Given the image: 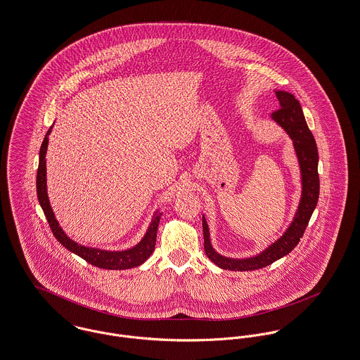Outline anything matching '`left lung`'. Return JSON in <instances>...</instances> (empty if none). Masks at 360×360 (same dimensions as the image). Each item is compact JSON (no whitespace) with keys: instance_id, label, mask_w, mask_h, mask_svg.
<instances>
[{"instance_id":"obj_1","label":"left lung","mask_w":360,"mask_h":360,"mask_svg":"<svg viewBox=\"0 0 360 360\" xmlns=\"http://www.w3.org/2000/svg\"><path fill=\"white\" fill-rule=\"evenodd\" d=\"M279 101V110L273 112V119L293 139V145L299 158L300 169H302V182H303V194L300 200L299 210L295 215V219L286 233L270 245L260 255L249 259H230L217 253L211 247L208 224L202 217V233H204V250L211 262L223 270L231 271H250L263 269L278 259L283 257L292 249L295 248L300 238L304 234L307 224L311 219V215L316 207L319 197V174H318V148L316 142L307 126L304 115L302 111L300 103L295 98L293 94L288 91L276 93Z\"/></svg>"}]
</instances>
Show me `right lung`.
Instances as JSON below:
<instances>
[{
  "label": "right lung",
  "instance_id": "1",
  "mask_svg": "<svg viewBox=\"0 0 360 360\" xmlns=\"http://www.w3.org/2000/svg\"><path fill=\"white\" fill-rule=\"evenodd\" d=\"M51 131V130H49ZM48 131V134H49ZM48 149V137H45L42 141L41 149H39V165H38V171H37V194H38V201L44 210V214L46 217V221L51 226V230L56 237V240L68 250L74 252L75 255L81 256L87 263L105 269V270H126V269H133L142 264L153 252L155 245H156V234H158V226L160 221L162 214H158L153 221L150 223L145 237L139 243L137 247L129 250H122V252H108V250H100V249L86 248L82 245H78L72 240H70L58 223L55 219L53 211L49 205V198L46 193V165H45V155Z\"/></svg>",
  "mask_w": 360,
  "mask_h": 360
}]
</instances>
